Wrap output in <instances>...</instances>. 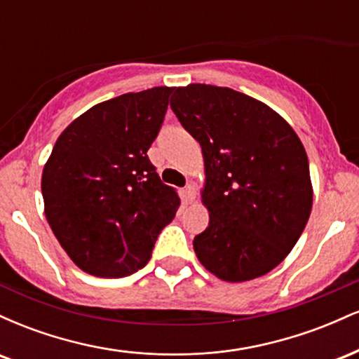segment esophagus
<instances>
[{
	"instance_id": "34e87169",
	"label": "esophagus",
	"mask_w": 359,
	"mask_h": 359,
	"mask_svg": "<svg viewBox=\"0 0 359 359\" xmlns=\"http://www.w3.org/2000/svg\"><path fill=\"white\" fill-rule=\"evenodd\" d=\"M184 192H185V197H187L189 201H192L196 199V187H194V184H187L185 185V189H184Z\"/></svg>"
}]
</instances>
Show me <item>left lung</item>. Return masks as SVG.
<instances>
[{
  "mask_svg": "<svg viewBox=\"0 0 359 359\" xmlns=\"http://www.w3.org/2000/svg\"><path fill=\"white\" fill-rule=\"evenodd\" d=\"M170 108L203 148L209 226L194 238L197 258L226 282L269 273L311 216L302 142L278 113L229 88H177Z\"/></svg>",
  "mask_w": 359,
  "mask_h": 359,
  "instance_id": "8db88e82",
  "label": "left lung"
}]
</instances>
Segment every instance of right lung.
Instances as JSON below:
<instances>
[{
    "label": "right lung",
    "mask_w": 359,
    "mask_h": 359,
    "mask_svg": "<svg viewBox=\"0 0 359 359\" xmlns=\"http://www.w3.org/2000/svg\"><path fill=\"white\" fill-rule=\"evenodd\" d=\"M172 88L100 102L62 131L42 174L45 217L86 273L121 278L151 258L180 199L147 151L165 118Z\"/></svg>",
    "instance_id": "add662e5"
}]
</instances>
